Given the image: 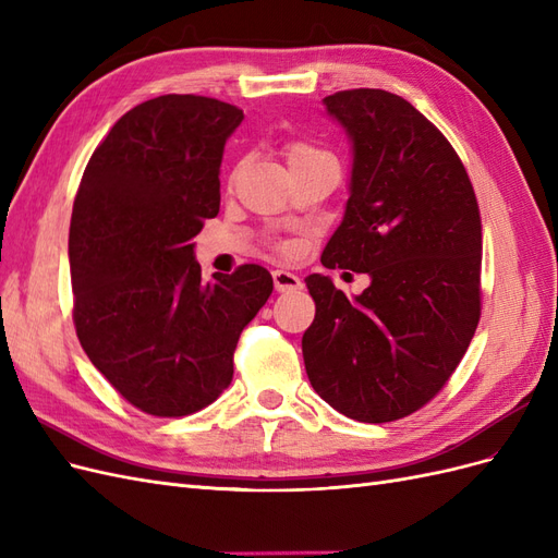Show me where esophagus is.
Masks as SVG:
<instances>
[{"label": "esophagus", "instance_id": "1", "mask_svg": "<svg viewBox=\"0 0 558 558\" xmlns=\"http://www.w3.org/2000/svg\"><path fill=\"white\" fill-rule=\"evenodd\" d=\"M272 279H275V289L279 293H293L302 289V279L293 272H286V269H275Z\"/></svg>", "mask_w": 558, "mask_h": 558}]
</instances>
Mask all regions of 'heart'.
<instances>
[{
    "label": "heart",
    "mask_w": 558,
    "mask_h": 558,
    "mask_svg": "<svg viewBox=\"0 0 558 558\" xmlns=\"http://www.w3.org/2000/svg\"><path fill=\"white\" fill-rule=\"evenodd\" d=\"M324 156H328V154H324V150H320V148H314L312 144H305V142H289V144H286V158H289L291 167L305 165L310 160L324 158ZM279 248L283 253H293L291 244H279Z\"/></svg>",
    "instance_id": "obj_1"
}]
</instances>
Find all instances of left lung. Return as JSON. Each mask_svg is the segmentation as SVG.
<instances>
[{
    "instance_id": "1",
    "label": "left lung",
    "mask_w": 558,
    "mask_h": 558,
    "mask_svg": "<svg viewBox=\"0 0 558 558\" xmlns=\"http://www.w3.org/2000/svg\"><path fill=\"white\" fill-rule=\"evenodd\" d=\"M353 144L347 211L328 269L369 275L349 298L310 275L302 335L314 391L340 414L386 424L424 408L459 367L482 314V218L470 177L408 99L353 88L324 99Z\"/></svg>"
}]
</instances>
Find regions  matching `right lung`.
<instances>
[{"label": "right lung", "instance_id": "add662e5", "mask_svg": "<svg viewBox=\"0 0 558 558\" xmlns=\"http://www.w3.org/2000/svg\"><path fill=\"white\" fill-rule=\"evenodd\" d=\"M244 111L160 95L109 130L83 172L70 226L83 351L134 408L185 416L232 381L234 347L272 293L260 265L202 279L193 238L221 207L226 140Z\"/></svg>", "mask_w": 558, "mask_h": 558}]
</instances>
